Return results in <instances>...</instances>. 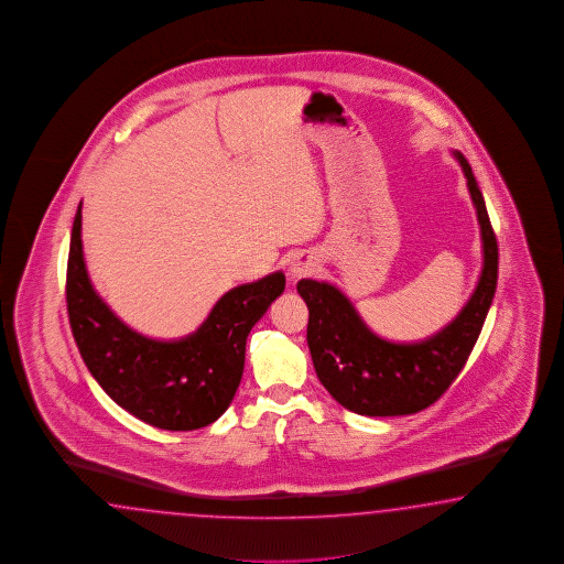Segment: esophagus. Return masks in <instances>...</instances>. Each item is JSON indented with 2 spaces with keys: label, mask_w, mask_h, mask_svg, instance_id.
<instances>
[{
  "label": "esophagus",
  "mask_w": 564,
  "mask_h": 564,
  "mask_svg": "<svg viewBox=\"0 0 564 564\" xmlns=\"http://www.w3.org/2000/svg\"><path fill=\"white\" fill-rule=\"evenodd\" d=\"M311 270H313V261L304 253H299L290 260L289 272L292 278H301V275L308 274Z\"/></svg>",
  "instance_id": "34e87169"
}]
</instances>
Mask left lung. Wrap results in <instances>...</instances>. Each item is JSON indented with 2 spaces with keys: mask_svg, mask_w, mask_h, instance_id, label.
Returning <instances> with one entry per match:
<instances>
[{
  "mask_svg": "<svg viewBox=\"0 0 564 564\" xmlns=\"http://www.w3.org/2000/svg\"><path fill=\"white\" fill-rule=\"evenodd\" d=\"M454 158L477 208L482 272L468 303L442 332L415 344L387 341L370 332L341 290L308 278L296 284L308 306L306 341L318 380L337 403L358 415H411L434 404L460 375L491 308L499 270L497 237L473 167L463 153L454 151Z\"/></svg>",
  "mask_w": 564,
  "mask_h": 564,
  "instance_id": "left-lung-1",
  "label": "left lung"
}]
</instances>
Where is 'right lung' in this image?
<instances>
[{"label": "right lung", "instance_id": "add662e5", "mask_svg": "<svg viewBox=\"0 0 564 564\" xmlns=\"http://www.w3.org/2000/svg\"><path fill=\"white\" fill-rule=\"evenodd\" d=\"M284 286L282 272L241 284L218 299L196 332L151 339L116 317L91 286L77 206L65 289L75 344L106 394L153 427L200 430L229 409L243 376L247 335Z\"/></svg>", "mask_w": 564, "mask_h": 564}]
</instances>
